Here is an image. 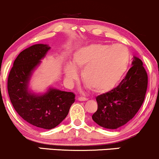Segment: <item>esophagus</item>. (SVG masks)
I'll list each match as a JSON object with an SVG mask.
<instances>
[{
	"mask_svg": "<svg viewBox=\"0 0 159 159\" xmlns=\"http://www.w3.org/2000/svg\"><path fill=\"white\" fill-rule=\"evenodd\" d=\"M78 99L79 100V101H87V100H88V98L83 97V96H79V97L78 98Z\"/></svg>",
	"mask_w": 159,
	"mask_h": 159,
	"instance_id": "1",
	"label": "esophagus"
}]
</instances>
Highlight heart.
Listing matches in <instances>:
<instances>
[{"label": "heart", "instance_id": "obj_1", "mask_svg": "<svg viewBox=\"0 0 159 159\" xmlns=\"http://www.w3.org/2000/svg\"><path fill=\"white\" fill-rule=\"evenodd\" d=\"M129 61L130 54L123 45L93 43L75 52L72 63L66 66V78L68 81L76 80V69H82L84 84L93 92L102 93L117 84L126 72Z\"/></svg>", "mask_w": 159, "mask_h": 159}]
</instances>
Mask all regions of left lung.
I'll return each instance as SVG.
<instances>
[{
  "label": "left lung",
  "instance_id": "8db88e82",
  "mask_svg": "<svg viewBox=\"0 0 159 159\" xmlns=\"http://www.w3.org/2000/svg\"><path fill=\"white\" fill-rule=\"evenodd\" d=\"M148 76L143 62L134 57L132 66L120 84L96 98L98 109L92 118L100 126L115 129L132 120L143 104Z\"/></svg>",
  "mask_w": 159,
  "mask_h": 159
}]
</instances>
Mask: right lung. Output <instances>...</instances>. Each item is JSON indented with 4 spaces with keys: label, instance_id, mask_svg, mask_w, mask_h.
<instances>
[{
    "label": "right lung",
    "instance_id": "obj_1",
    "mask_svg": "<svg viewBox=\"0 0 159 159\" xmlns=\"http://www.w3.org/2000/svg\"><path fill=\"white\" fill-rule=\"evenodd\" d=\"M50 49L47 45L36 44L22 51L11 69L7 81V90L11 103L22 119L34 126L52 129L66 117L75 95L50 89L46 93L37 96L27 90L32 71Z\"/></svg>",
    "mask_w": 159,
    "mask_h": 159
}]
</instances>
